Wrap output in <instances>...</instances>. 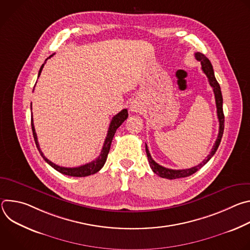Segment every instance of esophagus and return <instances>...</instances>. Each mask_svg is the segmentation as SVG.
Listing matches in <instances>:
<instances>
[{
    "label": "esophagus",
    "mask_w": 250,
    "mask_h": 250,
    "mask_svg": "<svg viewBox=\"0 0 250 250\" xmlns=\"http://www.w3.org/2000/svg\"><path fill=\"white\" fill-rule=\"evenodd\" d=\"M141 109H142V105H141L140 102L137 100H133L129 104V111L131 113H139L141 111Z\"/></svg>",
    "instance_id": "1"
}]
</instances>
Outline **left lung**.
Segmentation results:
<instances>
[{
    "mask_svg": "<svg viewBox=\"0 0 250 250\" xmlns=\"http://www.w3.org/2000/svg\"><path fill=\"white\" fill-rule=\"evenodd\" d=\"M195 57L196 59L201 63L202 65V70L204 71V73L207 75L208 83L210 85V87L212 88L213 94H215V99H216V104H217V114H218V119L220 122V128H219V134L217 137V140L213 145L211 151L209 152V154L207 156V158L200 163L199 165L192 167V168H188V169H183V170H173V169H169V168H165L161 165H159L158 163H156L150 153L149 150L147 148V145L146 144V151L147 154V159L149 161V165L152 169V171L162 177V178H166V179H177V178H183V177H188L192 174H194L195 172H197L199 169H201L212 156L213 154L216 153L220 144L221 140L223 137V133H224V128H225V116H224V111H223V96H222V91H221V87L220 84L218 83L216 77H215V73H213V69H212V65L210 63V61L203 54L200 52L195 53Z\"/></svg>",
    "mask_w": 250,
    "mask_h": 250,
    "instance_id": "8db88e82",
    "label": "left lung"
}]
</instances>
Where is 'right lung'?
Segmentation results:
<instances>
[{
  "label": "right lung",
  "mask_w": 250,
  "mask_h": 250,
  "mask_svg": "<svg viewBox=\"0 0 250 250\" xmlns=\"http://www.w3.org/2000/svg\"><path fill=\"white\" fill-rule=\"evenodd\" d=\"M53 56L50 55L49 58ZM47 60V59H46ZM45 60V61H46ZM45 63V62H44ZM44 63L42 65L41 69H40V72H39V77L42 73V68L44 66ZM128 117V113H127V110L126 109H124L123 111H121L119 114H117L111 124H110V126H109V130H108V134H106L105 136V139H104V146H103V148L101 150V153L99 155V157L96 159V160H93L92 162L90 163H87L85 165H82V166H79V167H74V168H68V167H62V166H58L56 164H54L53 162H51L50 160H48L44 154L42 153L41 147H40V145H39V141H38V136H37V132H35V129H34V125H33V120H32V113H31V128H32V134H33V138H34V141H35V145H37V147L41 153V155L42 156V158L52 167L54 168L56 171L64 174V175H68V176H72V177H86V176H89V175H92V174H95L97 173L98 171H100L104 164L105 163V160H106V157H108V154H109V151H110V148H111V145H112V140L114 138V135L117 131V129L122 125V124L127 119Z\"/></svg>",
  "instance_id": "right-lung-1"
}]
</instances>
